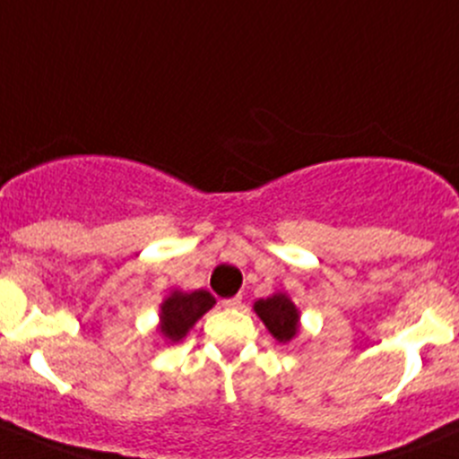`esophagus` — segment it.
Listing matches in <instances>:
<instances>
[{"label": "esophagus", "instance_id": "34e87169", "mask_svg": "<svg viewBox=\"0 0 459 459\" xmlns=\"http://www.w3.org/2000/svg\"><path fill=\"white\" fill-rule=\"evenodd\" d=\"M221 307H224V308H239V307H242V295H235V298L221 299Z\"/></svg>", "mask_w": 459, "mask_h": 459}]
</instances>
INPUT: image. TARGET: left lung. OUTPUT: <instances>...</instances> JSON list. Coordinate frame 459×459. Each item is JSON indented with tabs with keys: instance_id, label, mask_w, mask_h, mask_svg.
I'll use <instances>...</instances> for the list:
<instances>
[{
	"instance_id": "1",
	"label": "left lung",
	"mask_w": 459,
	"mask_h": 459,
	"mask_svg": "<svg viewBox=\"0 0 459 459\" xmlns=\"http://www.w3.org/2000/svg\"><path fill=\"white\" fill-rule=\"evenodd\" d=\"M257 317L268 328L273 337L281 344L295 340L299 333V311L286 293H275L266 299H257L253 304Z\"/></svg>"
}]
</instances>
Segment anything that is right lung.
Returning <instances> with one entry per match:
<instances>
[{"label":"right lung","mask_w":459,"mask_h":459,"mask_svg":"<svg viewBox=\"0 0 459 459\" xmlns=\"http://www.w3.org/2000/svg\"><path fill=\"white\" fill-rule=\"evenodd\" d=\"M212 304H215V298L204 289L193 290V293L173 290L160 307V333L173 344L184 340L197 319L211 311Z\"/></svg>","instance_id":"right-lung-1"}]
</instances>
